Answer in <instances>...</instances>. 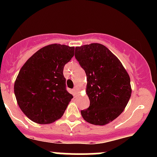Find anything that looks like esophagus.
Listing matches in <instances>:
<instances>
[{
    "label": "esophagus",
    "mask_w": 157,
    "mask_h": 157,
    "mask_svg": "<svg viewBox=\"0 0 157 157\" xmlns=\"http://www.w3.org/2000/svg\"><path fill=\"white\" fill-rule=\"evenodd\" d=\"M77 91H78V90H77V87L74 88V90H73V95H74V96H76L77 93Z\"/></svg>",
    "instance_id": "esophagus-1"
}]
</instances>
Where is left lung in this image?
Returning a JSON list of instances; mask_svg holds the SVG:
<instances>
[{
    "mask_svg": "<svg viewBox=\"0 0 157 157\" xmlns=\"http://www.w3.org/2000/svg\"><path fill=\"white\" fill-rule=\"evenodd\" d=\"M75 58L87 77L90 104L81 110L82 117L90 124L105 125L127 105L131 95L129 75L118 58L102 44L76 47Z\"/></svg>",
    "mask_w": 157,
    "mask_h": 157,
    "instance_id": "left-lung-1",
    "label": "left lung"
}]
</instances>
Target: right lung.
Wrapping results in <instances>:
<instances>
[{"instance_id":"obj_1","label":"right lung","mask_w":157,"mask_h":157,"mask_svg":"<svg viewBox=\"0 0 157 157\" xmlns=\"http://www.w3.org/2000/svg\"><path fill=\"white\" fill-rule=\"evenodd\" d=\"M74 55V47L52 44L39 49L21 67L14 93L30 120L45 124L61 118L73 98L66 90L63 71Z\"/></svg>"}]
</instances>
